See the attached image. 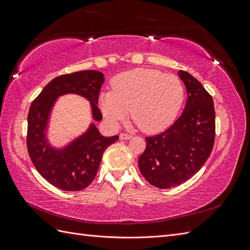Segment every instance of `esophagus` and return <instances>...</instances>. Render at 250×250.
<instances>
[{
  "label": "esophagus",
  "instance_id": "esophagus-1",
  "mask_svg": "<svg viewBox=\"0 0 250 250\" xmlns=\"http://www.w3.org/2000/svg\"><path fill=\"white\" fill-rule=\"evenodd\" d=\"M132 137L130 134H127V133H121L120 134V139L121 140H130Z\"/></svg>",
  "mask_w": 250,
  "mask_h": 250
}]
</instances>
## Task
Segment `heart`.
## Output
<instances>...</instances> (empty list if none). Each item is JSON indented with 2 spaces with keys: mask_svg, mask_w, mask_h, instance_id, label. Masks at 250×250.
Here are the masks:
<instances>
[{
  "mask_svg": "<svg viewBox=\"0 0 250 250\" xmlns=\"http://www.w3.org/2000/svg\"><path fill=\"white\" fill-rule=\"evenodd\" d=\"M185 102V87L172 74L156 70L135 69L121 74L113 81V89L99 98V107L112 126L131 118L146 133L167 129Z\"/></svg>",
  "mask_w": 250,
  "mask_h": 250,
  "instance_id": "heart-1",
  "label": "heart"
}]
</instances>
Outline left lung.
Returning <instances> with one entry per match:
<instances>
[{
    "label": "left lung",
    "instance_id": "obj_1",
    "mask_svg": "<svg viewBox=\"0 0 250 250\" xmlns=\"http://www.w3.org/2000/svg\"><path fill=\"white\" fill-rule=\"evenodd\" d=\"M188 99L181 116L164 132L146 138L139 168L150 185L170 188L184 184L208 161L215 142L211 96L190 73L178 71Z\"/></svg>",
    "mask_w": 250,
    "mask_h": 250
}]
</instances>
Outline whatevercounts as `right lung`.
Returning a JSON list of instances; mask_svg holds the SVG:
<instances>
[{
    "instance_id": "right-lung-1",
    "label": "right lung",
    "mask_w": 250,
    "mask_h": 250,
    "mask_svg": "<svg viewBox=\"0 0 250 250\" xmlns=\"http://www.w3.org/2000/svg\"><path fill=\"white\" fill-rule=\"evenodd\" d=\"M104 80L103 73L94 70L62 75L50 81L30 106L27 132L30 158L41 175L60 190L85 188L96 177L104 151L119 137H104L92 122L84 132L65 145H52L48 133L53 107L59 97L78 95L89 102L92 117L99 122L102 115L97 105Z\"/></svg>"
}]
</instances>
